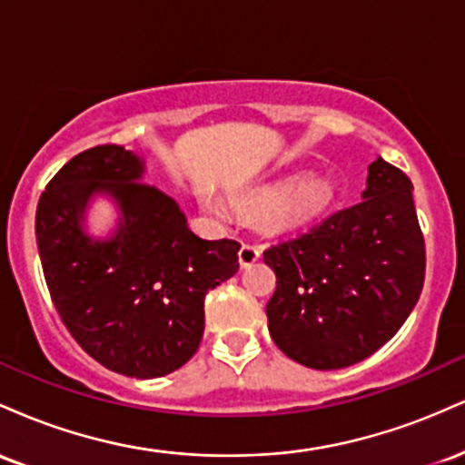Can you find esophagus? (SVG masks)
Wrapping results in <instances>:
<instances>
[{"label":"esophagus","instance_id":"obj_1","mask_svg":"<svg viewBox=\"0 0 465 465\" xmlns=\"http://www.w3.org/2000/svg\"><path fill=\"white\" fill-rule=\"evenodd\" d=\"M260 255H262V249H260L258 244L244 242L238 251V262H240V266H242V269H247V266L258 262Z\"/></svg>","mask_w":465,"mask_h":465}]
</instances>
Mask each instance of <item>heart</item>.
Returning a JSON list of instances; mask_svg holds the SVG:
<instances>
[{"mask_svg":"<svg viewBox=\"0 0 465 465\" xmlns=\"http://www.w3.org/2000/svg\"><path fill=\"white\" fill-rule=\"evenodd\" d=\"M332 196L334 183L325 174L300 177L297 173H292L247 192L242 196V203L249 207H258V210L275 205L273 214L280 221H303V218H311L325 210L330 201H332ZM205 203L216 214H227L225 205L218 199H205Z\"/></svg>","mask_w":465,"mask_h":465,"instance_id":"b5f03b06","label":"heart"}]
</instances>
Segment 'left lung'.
Instances as JSON below:
<instances>
[{
	"instance_id": "1",
	"label": "left lung",
	"mask_w": 465,
	"mask_h": 465,
	"mask_svg": "<svg viewBox=\"0 0 465 465\" xmlns=\"http://www.w3.org/2000/svg\"><path fill=\"white\" fill-rule=\"evenodd\" d=\"M411 190L407 174L378 157L362 201L264 251L277 277L269 332L288 359L312 370L350 367L407 322L426 269Z\"/></svg>"
}]
</instances>
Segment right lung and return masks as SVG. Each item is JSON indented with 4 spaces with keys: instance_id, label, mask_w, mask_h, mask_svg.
<instances>
[{
    "instance_id": "add662e5",
    "label": "right lung",
    "mask_w": 465,
    "mask_h": 465,
    "mask_svg": "<svg viewBox=\"0 0 465 465\" xmlns=\"http://www.w3.org/2000/svg\"><path fill=\"white\" fill-rule=\"evenodd\" d=\"M142 174V159L115 143L69 159L39 199L36 244L52 302L80 348L143 381L199 350L205 295L238 271L240 242L196 236L177 201L137 183ZM95 193L121 210L106 241L82 229Z\"/></svg>"
}]
</instances>
